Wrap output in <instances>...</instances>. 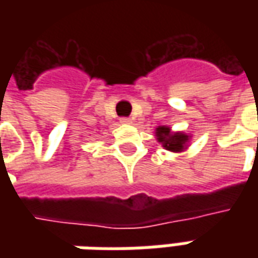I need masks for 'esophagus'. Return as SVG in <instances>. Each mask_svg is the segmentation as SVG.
<instances>
[{
    "mask_svg": "<svg viewBox=\"0 0 258 258\" xmlns=\"http://www.w3.org/2000/svg\"><path fill=\"white\" fill-rule=\"evenodd\" d=\"M120 123H121V124H131V118L121 117V118H120Z\"/></svg>",
    "mask_w": 258,
    "mask_h": 258,
    "instance_id": "1",
    "label": "esophagus"
}]
</instances>
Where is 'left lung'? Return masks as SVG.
<instances>
[{"instance_id": "1", "label": "left lung", "mask_w": 258, "mask_h": 258, "mask_svg": "<svg viewBox=\"0 0 258 258\" xmlns=\"http://www.w3.org/2000/svg\"><path fill=\"white\" fill-rule=\"evenodd\" d=\"M157 141L163 145L164 149L170 152H182L189 142V135L184 133H171L170 127L162 125L156 128Z\"/></svg>"}]
</instances>
